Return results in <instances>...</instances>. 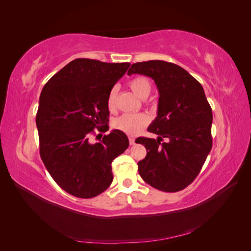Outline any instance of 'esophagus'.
<instances>
[{"instance_id":"1","label":"esophagus","mask_w":251,"mask_h":251,"mask_svg":"<svg viewBox=\"0 0 251 251\" xmlns=\"http://www.w3.org/2000/svg\"><path fill=\"white\" fill-rule=\"evenodd\" d=\"M128 142H130V146H134L135 139L133 137H128Z\"/></svg>"}]
</instances>
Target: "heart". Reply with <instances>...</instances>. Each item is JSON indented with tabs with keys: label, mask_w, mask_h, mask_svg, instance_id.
I'll use <instances>...</instances> for the list:
<instances>
[{
	"label": "heart",
	"mask_w": 251,
	"mask_h": 251,
	"mask_svg": "<svg viewBox=\"0 0 251 251\" xmlns=\"http://www.w3.org/2000/svg\"><path fill=\"white\" fill-rule=\"evenodd\" d=\"M128 87L133 91L135 95L139 98H146L151 93V82L144 76L135 77L128 82ZM116 89H112L108 98L107 105L110 111H114L116 108ZM149 123V117L146 114H124L113 121V127L115 130L124 132L127 135H137L142 128Z\"/></svg>",
	"instance_id": "1"
}]
</instances>
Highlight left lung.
Instances as JSON below:
<instances>
[{"mask_svg": "<svg viewBox=\"0 0 251 251\" xmlns=\"http://www.w3.org/2000/svg\"><path fill=\"white\" fill-rule=\"evenodd\" d=\"M127 74L150 76L159 91L158 115L148 128L159 137L138 139L147 149L139 175L159 191H182L198 176L212 147V112L201 83L164 60L133 64Z\"/></svg>", "mask_w": 251, "mask_h": 251, "instance_id": "1", "label": "left lung"}]
</instances>
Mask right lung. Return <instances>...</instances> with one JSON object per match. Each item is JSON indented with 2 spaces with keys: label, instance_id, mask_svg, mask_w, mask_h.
<instances>
[{
  "label": "right lung",
  "instance_id": "add662e5",
  "mask_svg": "<svg viewBox=\"0 0 251 251\" xmlns=\"http://www.w3.org/2000/svg\"><path fill=\"white\" fill-rule=\"evenodd\" d=\"M128 67L76 58L42 90L36 113L40 155L59 187L77 198H93L111 185L112 161L128 147L126 135L118 130L100 142L90 140L94 128L109 130L107 98Z\"/></svg>",
  "mask_w": 251,
  "mask_h": 251
}]
</instances>
